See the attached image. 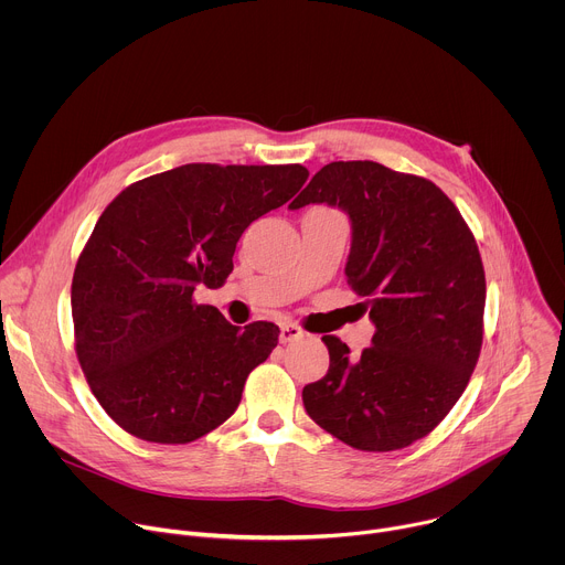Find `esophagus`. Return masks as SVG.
<instances>
[{
	"instance_id": "1",
	"label": "esophagus",
	"mask_w": 565,
	"mask_h": 565,
	"mask_svg": "<svg viewBox=\"0 0 565 565\" xmlns=\"http://www.w3.org/2000/svg\"><path fill=\"white\" fill-rule=\"evenodd\" d=\"M301 335H303L301 327L290 324V321H284V324L279 327V342H281V344L292 342V340H297V338H301Z\"/></svg>"
}]
</instances>
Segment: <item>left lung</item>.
Returning <instances> with one entry per match:
<instances>
[{"mask_svg":"<svg viewBox=\"0 0 565 565\" xmlns=\"http://www.w3.org/2000/svg\"><path fill=\"white\" fill-rule=\"evenodd\" d=\"M338 205L351 218L349 286L375 324L358 360L324 335L327 375L303 386L308 416L362 451H395L434 431L462 395L482 347L486 270L476 238L431 181L373 160L321 168L288 205Z\"/></svg>","mask_w":565,"mask_h":565,"instance_id":"obj_1","label":"left lung"}]
</instances>
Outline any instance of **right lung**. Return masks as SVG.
<instances>
[{"instance_id": "add662e5", "label": "right lung", "mask_w": 565, "mask_h": 565, "mask_svg": "<svg viewBox=\"0 0 565 565\" xmlns=\"http://www.w3.org/2000/svg\"><path fill=\"white\" fill-rule=\"evenodd\" d=\"M306 179L303 166L190 163L131 183L100 214L71 284L75 353L127 434L185 445L236 412L279 327L241 331L194 292L225 284L238 236Z\"/></svg>"}]
</instances>
